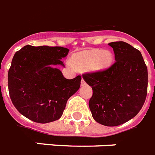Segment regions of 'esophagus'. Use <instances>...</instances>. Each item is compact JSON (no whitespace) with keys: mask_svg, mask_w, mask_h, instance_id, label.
I'll return each instance as SVG.
<instances>
[{"mask_svg":"<svg viewBox=\"0 0 155 155\" xmlns=\"http://www.w3.org/2000/svg\"><path fill=\"white\" fill-rule=\"evenodd\" d=\"M81 85H85V80H84L83 78L81 79Z\"/></svg>","mask_w":155,"mask_h":155,"instance_id":"obj_1","label":"esophagus"}]
</instances>
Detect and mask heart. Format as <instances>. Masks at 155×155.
Wrapping results in <instances>:
<instances>
[{"label": "heart", "mask_w": 155, "mask_h": 155, "mask_svg": "<svg viewBox=\"0 0 155 155\" xmlns=\"http://www.w3.org/2000/svg\"><path fill=\"white\" fill-rule=\"evenodd\" d=\"M75 65L80 69L101 70L112 64L113 54L108 50L93 49L77 54L74 58Z\"/></svg>", "instance_id": "b5f03b06"}]
</instances>
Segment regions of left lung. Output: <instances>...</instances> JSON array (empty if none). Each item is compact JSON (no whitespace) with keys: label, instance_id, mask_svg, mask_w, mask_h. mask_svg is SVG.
<instances>
[{"label":"left lung","instance_id":"8db88e82","mask_svg":"<svg viewBox=\"0 0 155 155\" xmlns=\"http://www.w3.org/2000/svg\"><path fill=\"white\" fill-rule=\"evenodd\" d=\"M115 62L108 69L82 75L92 87L89 101L94 119L116 127L135 117L147 94L148 72L140 51L124 41L109 43Z\"/></svg>","mask_w":155,"mask_h":155}]
</instances>
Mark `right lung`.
Returning <instances> with one entry per match:
<instances>
[{
  "label": "right lung",
  "mask_w": 155,
  "mask_h": 155,
  "mask_svg": "<svg viewBox=\"0 0 155 155\" xmlns=\"http://www.w3.org/2000/svg\"><path fill=\"white\" fill-rule=\"evenodd\" d=\"M69 49L60 46L25 45L16 52L8 73L13 106L25 117L38 123L59 119L68 99L78 90L81 77L64 78L56 65Z\"/></svg>",
  "instance_id": "add662e5"
}]
</instances>
